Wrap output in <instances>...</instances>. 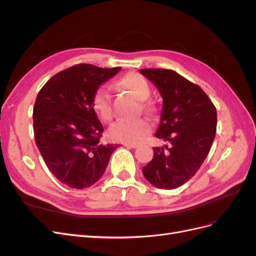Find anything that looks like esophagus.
<instances>
[{
    "label": "esophagus",
    "instance_id": "1",
    "mask_svg": "<svg viewBox=\"0 0 256 256\" xmlns=\"http://www.w3.org/2000/svg\"><path fill=\"white\" fill-rule=\"evenodd\" d=\"M124 146L128 147V148H136L138 144H124Z\"/></svg>",
    "mask_w": 256,
    "mask_h": 256
}]
</instances>
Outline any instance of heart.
Returning <instances> with one entry per match:
<instances>
[{
	"mask_svg": "<svg viewBox=\"0 0 256 256\" xmlns=\"http://www.w3.org/2000/svg\"><path fill=\"white\" fill-rule=\"evenodd\" d=\"M120 84L140 100H145L150 95V85L145 76L140 74H127L120 79ZM143 106L147 110L152 108L148 104H144ZM92 108L100 120L106 122L112 120L113 109L109 90L104 86L95 92L92 98ZM150 122L145 118H136L132 120H120L111 126L109 129V136L111 140L116 142L136 144L141 142L145 136L150 132Z\"/></svg>",
	"mask_w": 256,
	"mask_h": 256,
	"instance_id": "obj_1",
	"label": "heart"
}]
</instances>
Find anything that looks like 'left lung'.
Listing matches in <instances>:
<instances>
[{
	"instance_id": "1",
	"label": "left lung",
	"mask_w": 256,
	"mask_h": 256,
	"mask_svg": "<svg viewBox=\"0 0 256 256\" xmlns=\"http://www.w3.org/2000/svg\"><path fill=\"white\" fill-rule=\"evenodd\" d=\"M164 98L156 138L170 146L154 147L143 175L154 187L175 189L196 175L210 150L216 111L198 85L170 69H140Z\"/></svg>"
}]
</instances>
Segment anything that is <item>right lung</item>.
Here are the masks:
<instances>
[{"instance_id":"right-lung-1","label":"right lung","mask_w":256,"mask_h":256,"mask_svg":"<svg viewBox=\"0 0 256 256\" xmlns=\"http://www.w3.org/2000/svg\"><path fill=\"white\" fill-rule=\"evenodd\" d=\"M120 67L79 64L60 72L40 90L33 109L36 145L58 180L74 189L90 187L102 177L116 144H102L104 127L92 98Z\"/></svg>"}]
</instances>
